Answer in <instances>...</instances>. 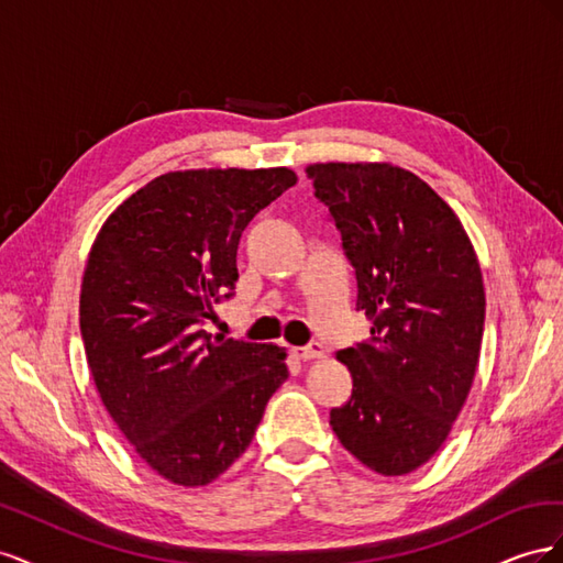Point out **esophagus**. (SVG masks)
<instances>
[{
  "mask_svg": "<svg viewBox=\"0 0 563 563\" xmlns=\"http://www.w3.org/2000/svg\"><path fill=\"white\" fill-rule=\"evenodd\" d=\"M294 354L298 356V360H321L323 356V345L321 343H317V340H312L310 345H305V347H294Z\"/></svg>",
  "mask_w": 563,
  "mask_h": 563,
  "instance_id": "34e87169",
  "label": "esophagus"
}]
</instances>
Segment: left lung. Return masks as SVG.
Returning a JSON list of instances; mask_svg holds the SVG:
<instances>
[{
  "label": "left lung",
  "mask_w": 563,
  "mask_h": 563,
  "mask_svg": "<svg viewBox=\"0 0 563 563\" xmlns=\"http://www.w3.org/2000/svg\"><path fill=\"white\" fill-rule=\"evenodd\" d=\"M356 277L371 338L338 352L352 397L335 437L383 476L418 470L444 444L479 364L486 296L470 236L449 203L391 164H312Z\"/></svg>",
  "instance_id": "left-lung-1"
}]
</instances>
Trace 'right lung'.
Instances as JSON below:
<instances>
[{
  "instance_id": "add662e5",
  "label": "right lung",
  "mask_w": 563,
  "mask_h": 563,
  "mask_svg": "<svg viewBox=\"0 0 563 563\" xmlns=\"http://www.w3.org/2000/svg\"><path fill=\"white\" fill-rule=\"evenodd\" d=\"M296 180L284 166L164 174L91 246L79 329L96 389L135 453L178 486L218 479L288 378L284 347L203 323L232 298L242 232Z\"/></svg>"
}]
</instances>
